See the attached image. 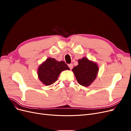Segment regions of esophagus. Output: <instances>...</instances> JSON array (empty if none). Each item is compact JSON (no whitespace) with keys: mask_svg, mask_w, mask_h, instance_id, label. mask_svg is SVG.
<instances>
[{"mask_svg":"<svg viewBox=\"0 0 131 131\" xmlns=\"http://www.w3.org/2000/svg\"><path fill=\"white\" fill-rule=\"evenodd\" d=\"M68 67H69V68H70V69H72L73 67V64H72V63H71V64H68Z\"/></svg>","mask_w":131,"mask_h":131,"instance_id":"1","label":"esophagus"}]
</instances>
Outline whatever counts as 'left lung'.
<instances>
[{
    "label": "left lung",
    "instance_id": "obj_1",
    "mask_svg": "<svg viewBox=\"0 0 131 131\" xmlns=\"http://www.w3.org/2000/svg\"><path fill=\"white\" fill-rule=\"evenodd\" d=\"M79 64L74 67L72 71L78 83L85 87L89 86L96 78L98 67L94 63L84 57L78 60Z\"/></svg>",
    "mask_w": 131,
    "mask_h": 131
}]
</instances>
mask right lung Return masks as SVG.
Masks as SVG:
<instances>
[{
  "label": "right lung",
  "instance_id": "1",
  "mask_svg": "<svg viewBox=\"0 0 131 131\" xmlns=\"http://www.w3.org/2000/svg\"><path fill=\"white\" fill-rule=\"evenodd\" d=\"M64 61L58 62L54 58H48L39 67L38 75L39 79L43 84L49 86L56 82L63 70H69Z\"/></svg>",
  "mask_w": 131,
  "mask_h": 131
}]
</instances>
